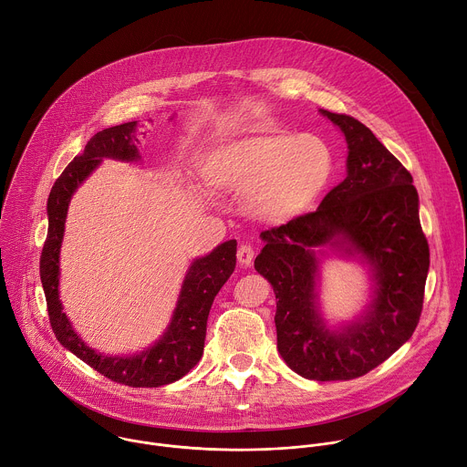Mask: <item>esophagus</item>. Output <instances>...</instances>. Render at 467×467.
Here are the masks:
<instances>
[{
  "mask_svg": "<svg viewBox=\"0 0 467 467\" xmlns=\"http://www.w3.org/2000/svg\"><path fill=\"white\" fill-rule=\"evenodd\" d=\"M236 256H238V262H240L242 265H251V262H253V258H254V249H253V245L242 244V245L238 247Z\"/></svg>",
  "mask_w": 467,
  "mask_h": 467,
  "instance_id": "34e87169",
  "label": "esophagus"
}]
</instances>
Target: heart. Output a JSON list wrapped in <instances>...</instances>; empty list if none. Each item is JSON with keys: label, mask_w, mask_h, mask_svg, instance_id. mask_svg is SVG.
<instances>
[{"label": "heart", "mask_w": 467, "mask_h": 467, "mask_svg": "<svg viewBox=\"0 0 467 467\" xmlns=\"http://www.w3.org/2000/svg\"><path fill=\"white\" fill-rule=\"evenodd\" d=\"M327 139L276 128H251L202 158V174L216 189L247 196L267 222H287L312 209L336 176Z\"/></svg>", "instance_id": "heart-1"}]
</instances>
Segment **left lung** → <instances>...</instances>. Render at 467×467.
Here are the masks:
<instances>
[{
    "label": "left lung",
    "instance_id": "obj_1",
    "mask_svg": "<svg viewBox=\"0 0 467 467\" xmlns=\"http://www.w3.org/2000/svg\"><path fill=\"white\" fill-rule=\"evenodd\" d=\"M347 137V178L316 213L260 233L254 269L276 296V348L306 379L347 381L389 359L418 327L429 271L410 172L358 119L321 109ZM361 254L375 298L362 319L330 331L317 307V246Z\"/></svg>",
    "mask_w": 467,
    "mask_h": 467
}]
</instances>
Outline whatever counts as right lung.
<instances>
[{
	"instance_id": "right-lung-1",
	"label": "right lung",
	"mask_w": 467,
	"mask_h": 467,
	"mask_svg": "<svg viewBox=\"0 0 467 467\" xmlns=\"http://www.w3.org/2000/svg\"><path fill=\"white\" fill-rule=\"evenodd\" d=\"M135 126L137 120L95 133L84 151L77 155L55 182L47 200L49 227L40 256V278L47 300L49 323L62 347L111 381L128 387H161L189 374L202 359L211 306L236 265V240L223 242L213 253L191 264L167 332L151 348L133 358H108L86 347L71 328L58 298V258L71 196L104 158L119 161H135L140 158L133 144L137 140Z\"/></svg>"
}]
</instances>
